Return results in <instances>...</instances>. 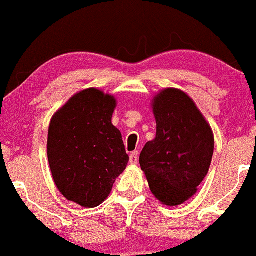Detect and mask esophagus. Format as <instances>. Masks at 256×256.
I'll use <instances>...</instances> for the list:
<instances>
[{"label":"esophagus","instance_id":"1","mask_svg":"<svg viewBox=\"0 0 256 256\" xmlns=\"http://www.w3.org/2000/svg\"><path fill=\"white\" fill-rule=\"evenodd\" d=\"M138 155H140L138 152H131V155H130V163H131V164H136V163L138 162Z\"/></svg>","mask_w":256,"mask_h":256}]
</instances>
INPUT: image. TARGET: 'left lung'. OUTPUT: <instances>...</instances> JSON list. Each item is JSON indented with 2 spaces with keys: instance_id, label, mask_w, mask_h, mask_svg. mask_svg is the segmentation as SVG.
Listing matches in <instances>:
<instances>
[{
  "instance_id": "8db88e82",
  "label": "left lung",
  "mask_w": 256,
  "mask_h": 256,
  "mask_svg": "<svg viewBox=\"0 0 256 256\" xmlns=\"http://www.w3.org/2000/svg\"><path fill=\"white\" fill-rule=\"evenodd\" d=\"M156 137L142 150L140 164L152 194L168 206L196 194L214 155V138L204 116L186 93L167 88L152 100Z\"/></svg>"
}]
</instances>
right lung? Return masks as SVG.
<instances>
[{
  "label": "right lung",
  "instance_id": "1",
  "mask_svg": "<svg viewBox=\"0 0 256 256\" xmlns=\"http://www.w3.org/2000/svg\"><path fill=\"white\" fill-rule=\"evenodd\" d=\"M116 101L96 88L80 92L58 110L48 126V158L57 188L83 208L102 204L128 155L112 124Z\"/></svg>",
  "mask_w": 256,
  "mask_h": 256
}]
</instances>
